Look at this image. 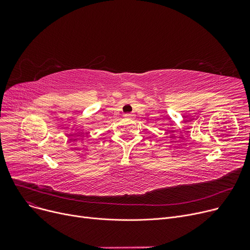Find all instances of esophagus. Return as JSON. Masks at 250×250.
<instances>
[{
  "label": "esophagus",
  "instance_id": "esophagus-1",
  "mask_svg": "<svg viewBox=\"0 0 250 250\" xmlns=\"http://www.w3.org/2000/svg\"><path fill=\"white\" fill-rule=\"evenodd\" d=\"M134 116V114H132V113H125V117H133Z\"/></svg>",
  "mask_w": 250,
  "mask_h": 250
}]
</instances>
